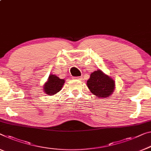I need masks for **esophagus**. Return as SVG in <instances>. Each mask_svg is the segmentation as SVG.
Masks as SVG:
<instances>
[{
	"label": "esophagus",
	"instance_id": "esophagus-1",
	"mask_svg": "<svg viewBox=\"0 0 151 151\" xmlns=\"http://www.w3.org/2000/svg\"><path fill=\"white\" fill-rule=\"evenodd\" d=\"M75 79H81V78L80 77H76Z\"/></svg>",
	"mask_w": 151,
	"mask_h": 151
}]
</instances>
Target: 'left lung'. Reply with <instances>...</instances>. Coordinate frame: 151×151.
Instances as JSON below:
<instances>
[{
	"mask_svg": "<svg viewBox=\"0 0 151 151\" xmlns=\"http://www.w3.org/2000/svg\"><path fill=\"white\" fill-rule=\"evenodd\" d=\"M87 86L92 94L104 99L109 96L115 89L114 80L101 70L91 73Z\"/></svg>",
	"mask_w": 151,
	"mask_h": 151,
	"instance_id": "1",
	"label": "left lung"
}]
</instances>
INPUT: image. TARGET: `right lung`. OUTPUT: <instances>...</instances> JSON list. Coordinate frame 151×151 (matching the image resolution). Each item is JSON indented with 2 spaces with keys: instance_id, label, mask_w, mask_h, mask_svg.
I'll return each instance as SVG.
<instances>
[{
  "instance_id": "obj_1",
  "label": "right lung",
  "mask_w": 151,
  "mask_h": 151,
  "mask_svg": "<svg viewBox=\"0 0 151 151\" xmlns=\"http://www.w3.org/2000/svg\"><path fill=\"white\" fill-rule=\"evenodd\" d=\"M64 83L65 80L63 79H60L55 75H50L44 86L45 93L48 95L55 94L61 90Z\"/></svg>"
}]
</instances>
